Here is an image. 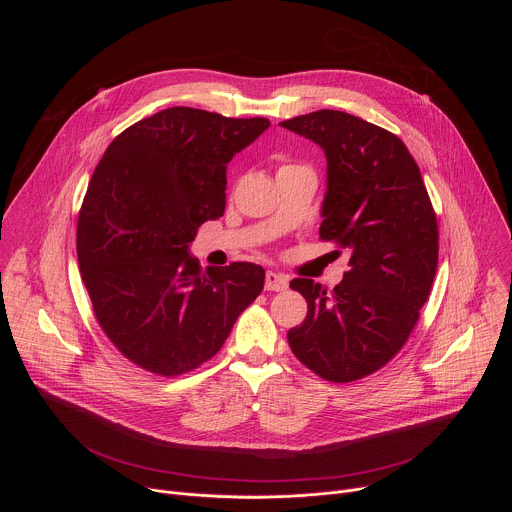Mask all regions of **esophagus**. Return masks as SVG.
Wrapping results in <instances>:
<instances>
[{
  "mask_svg": "<svg viewBox=\"0 0 512 512\" xmlns=\"http://www.w3.org/2000/svg\"><path fill=\"white\" fill-rule=\"evenodd\" d=\"M285 287H287V275H281L275 271L265 273V289L267 291H283Z\"/></svg>",
  "mask_w": 512,
  "mask_h": 512,
  "instance_id": "1",
  "label": "esophagus"
}]
</instances>
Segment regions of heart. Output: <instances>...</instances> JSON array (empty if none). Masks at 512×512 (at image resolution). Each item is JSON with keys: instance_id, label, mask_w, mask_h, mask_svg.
I'll use <instances>...</instances> for the list:
<instances>
[{"instance_id": "b5f03b06", "label": "heart", "mask_w": 512, "mask_h": 512, "mask_svg": "<svg viewBox=\"0 0 512 512\" xmlns=\"http://www.w3.org/2000/svg\"><path fill=\"white\" fill-rule=\"evenodd\" d=\"M289 168H298V166H296V164H283V166L279 168V172H281V170H289Z\"/></svg>"}]
</instances>
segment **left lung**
Here are the masks:
<instances>
[{"label":"left lung","mask_w":512,"mask_h":512,"mask_svg":"<svg viewBox=\"0 0 512 512\" xmlns=\"http://www.w3.org/2000/svg\"><path fill=\"white\" fill-rule=\"evenodd\" d=\"M279 125L324 150L320 239L350 253V269L334 289L291 279L308 316L287 332V342L320 379L352 383L383 369L419 320L440 251L435 210L417 162L395 133L334 109Z\"/></svg>","instance_id":"left-lung-1"}]
</instances>
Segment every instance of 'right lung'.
I'll list each match as a JSON object with an SVG mask.
<instances>
[{"label": "right lung", "mask_w": 512, "mask_h": 512, "mask_svg": "<svg viewBox=\"0 0 512 512\" xmlns=\"http://www.w3.org/2000/svg\"><path fill=\"white\" fill-rule=\"evenodd\" d=\"M267 127L170 107L121 131L97 164L77 223L79 269L99 326L139 369H198L261 294L263 267L202 271L188 245L223 216L227 164Z\"/></svg>", "instance_id": "obj_1"}]
</instances>
